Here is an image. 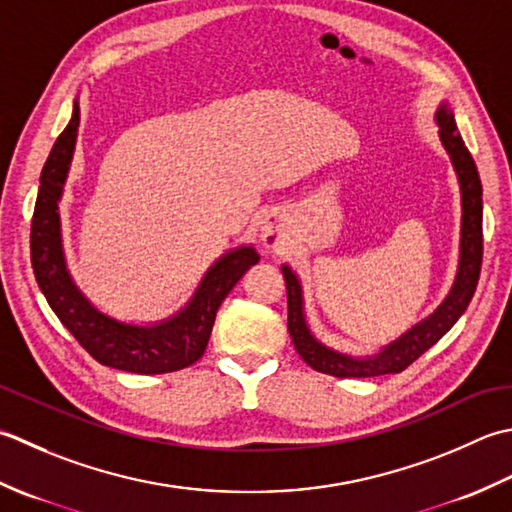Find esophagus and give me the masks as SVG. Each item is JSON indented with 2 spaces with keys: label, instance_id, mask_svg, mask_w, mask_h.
Returning a JSON list of instances; mask_svg holds the SVG:
<instances>
[{
  "label": "esophagus",
  "instance_id": "34e87169",
  "mask_svg": "<svg viewBox=\"0 0 512 512\" xmlns=\"http://www.w3.org/2000/svg\"><path fill=\"white\" fill-rule=\"evenodd\" d=\"M260 241H263L267 247H278L280 241H283V232H280V221L271 214L263 221V227H260Z\"/></svg>",
  "mask_w": 512,
  "mask_h": 512
}]
</instances>
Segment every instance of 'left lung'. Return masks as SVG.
<instances>
[{
	"mask_svg": "<svg viewBox=\"0 0 512 512\" xmlns=\"http://www.w3.org/2000/svg\"><path fill=\"white\" fill-rule=\"evenodd\" d=\"M437 123H440V139L446 152L451 154V161L455 165L457 179H460L462 187V256L453 291L429 320H424L422 325H417L409 333H404L400 340L389 344V347L380 351L378 356L358 360L322 347V344L311 336L305 325V316H302L300 283L294 276V271L285 265L283 276L287 285V329L291 340H294L296 351L300 353V358L305 360L311 369L327 375H336V378H373V375L400 373L406 367H411L426 349H431L433 344L455 325L457 318L466 311L468 302H471L484 254L482 181H479L471 152L466 150L460 132H457L453 112L442 106L437 110Z\"/></svg>",
	"mask_w": 512,
	"mask_h": 512,
	"instance_id": "obj_1",
	"label": "left lung"
}]
</instances>
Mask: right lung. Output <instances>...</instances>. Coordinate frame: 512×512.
Listing matches in <instances>:
<instances>
[{
	"label": "right lung",
	"mask_w": 512,
	"mask_h": 512,
	"mask_svg": "<svg viewBox=\"0 0 512 512\" xmlns=\"http://www.w3.org/2000/svg\"><path fill=\"white\" fill-rule=\"evenodd\" d=\"M77 128L79 106L75 103L72 119L52 145L39 179L41 185L30 225V263L37 285L61 325L106 367L145 375L190 367L205 353L221 302L245 271L258 263L260 256L254 247H241L223 256L207 271L190 305L161 325L134 327L103 316L72 285L61 249L57 203L75 150Z\"/></svg>",
	"instance_id": "obj_1"
}]
</instances>
